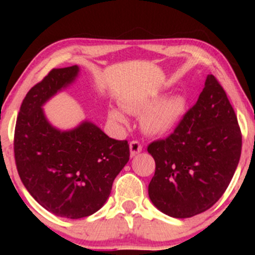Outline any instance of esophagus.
<instances>
[{
  "mask_svg": "<svg viewBox=\"0 0 255 255\" xmlns=\"http://www.w3.org/2000/svg\"><path fill=\"white\" fill-rule=\"evenodd\" d=\"M129 149H130V155L135 156L137 154H139L143 150V145L138 140H132L129 143Z\"/></svg>",
  "mask_w": 255,
  "mask_h": 255,
  "instance_id": "1",
  "label": "esophagus"
}]
</instances>
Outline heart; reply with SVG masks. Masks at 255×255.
<instances>
[{
	"mask_svg": "<svg viewBox=\"0 0 255 255\" xmlns=\"http://www.w3.org/2000/svg\"><path fill=\"white\" fill-rule=\"evenodd\" d=\"M158 100L155 96L142 97V99L130 100L125 104V109L132 113H143V127L144 129L151 134H164L171 132L181 120L184 112V104L177 97ZM109 118L115 123L126 122V117L120 110L112 109L109 112Z\"/></svg>",
	"mask_w": 255,
	"mask_h": 255,
	"instance_id": "obj_1",
	"label": "heart"
}]
</instances>
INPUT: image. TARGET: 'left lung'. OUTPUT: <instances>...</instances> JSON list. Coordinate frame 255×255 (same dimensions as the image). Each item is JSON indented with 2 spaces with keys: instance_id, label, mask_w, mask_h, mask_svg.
<instances>
[{
  "instance_id": "1",
  "label": "left lung",
  "mask_w": 255,
  "mask_h": 255,
  "mask_svg": "<svg viewBox=\"0 0 255 255\" xmlns=\"http://www.w3.org/2000/svg\"><path fill=\"white\" fill-rule=\"evenodd\" d=\"M146 149L155 160L149 197L161 212L175 218L192 217L221 199L239 163L242 132L215 76H207L197 102L174 132Z\"/></svg>"
}]
</instances>
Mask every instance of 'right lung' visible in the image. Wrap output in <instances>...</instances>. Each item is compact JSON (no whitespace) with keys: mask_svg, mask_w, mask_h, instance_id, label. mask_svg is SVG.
<instances>
[{"mask_svg":"<svg viewBox=\"0 0 255 255\" xmlns=\"http://www.w3.org/2000/svg\"><path fill=\"white\" fill-rule=\"evenodd\" d=\"M76 65L51 69L25 95L14 128L13 150L25 189L49 212L87 217L109 199L115 177L129 160V144L84 122L69 132L51 127L42 106L74 81Z\"/></svg>","mask_w":255,"mask_h":255,"instance_id":"right-lung-1","label":"right lung"}]
</instances>
